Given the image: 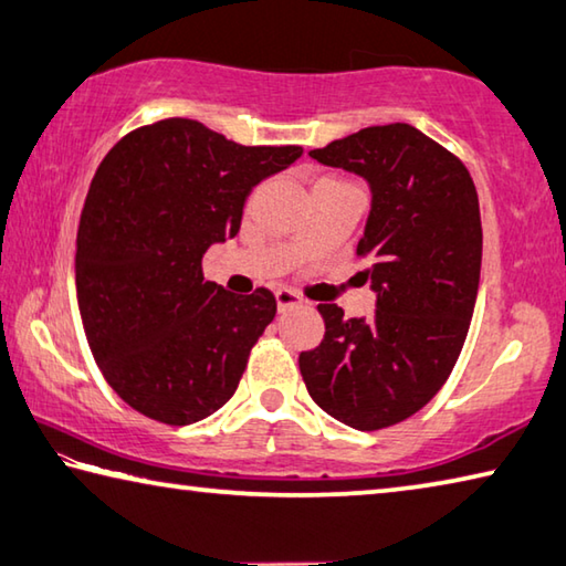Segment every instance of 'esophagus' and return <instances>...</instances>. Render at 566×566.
<instances>
[{
  "mask_svg": "<svg viewBox=\"0 0 566 566\" xmlns=\"http://www.w3.org/2000/svg\"><path fill=\"white\" fill-rule=\"evenodd\" d=\"M274 296H276V306H280V312L294 310V306H302V296L292 292V290H276Z\"/></svg>",
  "mask_w": 566,
  "mask_h": 566,
  "instance_id": "obj_1",
  "label": "esophagus"
}]
</instances>
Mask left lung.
<instances>
[{
    "label": "left lung",
    "instance_id": "obj_1",
    "mask_svg": "<svg viewBox=\"0 0 566 566\" xmlns=\"http://www.w3.org/2000/svg\"><path fill=\"white\" fill-rule=\"evenodd\" d=\"M312 159L369 181L371 209L357 244L377 292L371 319L319 304L324 339L300 354L310 397L342 424L375 432L405 421L452 375L472 322L482 219L462 159L397 122L367 127Z\"/></svg>",
    "mask_w": 566,
    "mask_h": 566
}]
</instances>
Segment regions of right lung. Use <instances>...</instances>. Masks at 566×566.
Segmentation results:
<instances>
[{
	"instance_id": "add662e5",
	"label": "right lung",
	"mask_w": 566,
	"mask_h": 566,
	"mask_svg": "<svg viewBox=\"0 0 566 566\" xmlns=\"http://www.w3.org/2000/svg\"><path fill=\"white\" fill-rule=\"evenodd\" d=\"M300 157L171 117L102 159L76 232V302L94 361L139 415L185 427L232 399L276 300L207 282L202 256L239 232L252 187Z\"/></svg>"
}]
</instances>
